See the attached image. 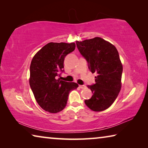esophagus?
I'll return each mask as SVG.
<instances>
[{"mask_svg": "<svg viewBox=\"0 0 148 148\" xmlns=\"http://www.w3.org/2000/svg\"><path fill=\"white\" fill-rule=\"evenodd\" d=\"M79 87L81 89H84V88H86V86H84V85H79Z\"/></svg>", "mask_w": 148, "mask_h": 148, "instance_id": "34e87169", "label": "esophagus"}]
</instances>
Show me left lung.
<instances>
[{
    "label": "left lung",
    "mask_w": 148,
    "mask_h": 148,
    "mask_svg": "<svg viewBox=\"0 0 148 148\" xmlns=\"http://www.w3.org/2000/svg\"><path fill=\"white\" fill-rule=\"evenodd\" d=\"M80 53L88 62L89 71L96 73L95 84L87 86L92 96L85 101L92 111L101 112L114 103L121 88L123 65L116 47L100 37L76 41Z\"/></svg>",
    "instance_id": "1"
}]
</instances>
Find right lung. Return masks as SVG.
<instances>
[{
    "mask_svg": "<svg viewBox=\"0 0 148 148\" xmlns=\"http://www.w3.org/2000/svg\"><path fill=\"white\" fill-rule=\"evenodd\" d=\"M75 43L49 42L34 55L30 66L29 84L37 103L49 113H57L66 106L69 92L77 89L74 82L57 76L64 71V59L75 49Z\"/></svg>",
    "mask_w": 148,
    "mask_h": 148,
    "instance_id": "obj_1",
    "label": "right lung"
}]
</instances>
